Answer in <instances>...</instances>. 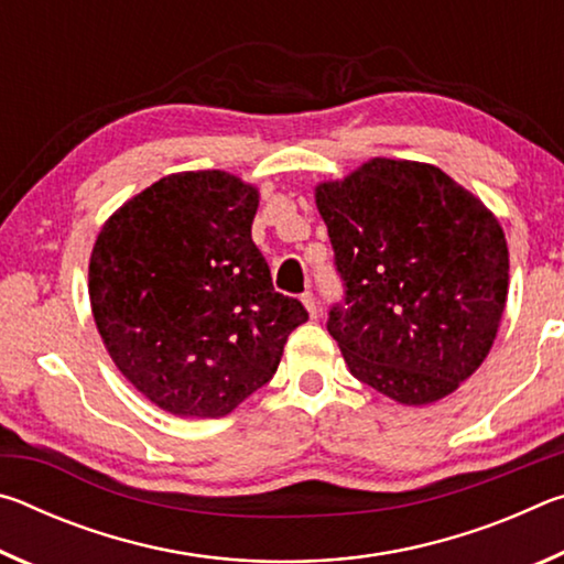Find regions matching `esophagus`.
Here are the masks:
<instances>
[{"mask_svg": "<svg viewBox=\"0 0 564 564\" xmlns=\"http://www.w3.org/2000/svg\"><path fill=\"white\" fill-rule=\"evenodd\" d=\"M301 301H303V305H305V311L311 313V318H316V316H318V301H316V295H313L311 291H305V293L301 295Z\"/></svg>", "mask_w": 564, "mask_h": 564, "instance_id": "1", "label": "esophagus"}]
</instances>
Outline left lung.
I'll return each mask as SVG.
<instances>
[{"label":"left lung","instance_id":"left-lung-1","mask_svg":"<svg viewBox=\"0 0 564 564\" xmlns=\"http://www.w3.org/2000/svg\"><path fill=\"white\" fill-rule=\"evenodd\" d=\"M346 299L328 313L350 373L403 405L435 403L488 358L508 301L502 226L431 164L370 159L316 186Z\"/></svg>","mask_w":564,"mask_h":564}]
</instances>
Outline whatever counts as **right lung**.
<instances>
[{
    "instance_id": "obj_1",
    "label": "right lung",
    "mask_w": 564,
    "mask_h": 564,
    "mask_svg": "<svg viewBox=\"0 0 564 564\" xmlns=\"http://www.w3.org/2000/svg\"><path fill=\"white\" fill-rule=\"evenodd\" d=\"M259 188L181 171L129 198L89 261L94 323L123 378L178 417H221L269 383L308 321L251 238Z\"/></svg>"
}]
</instances>
